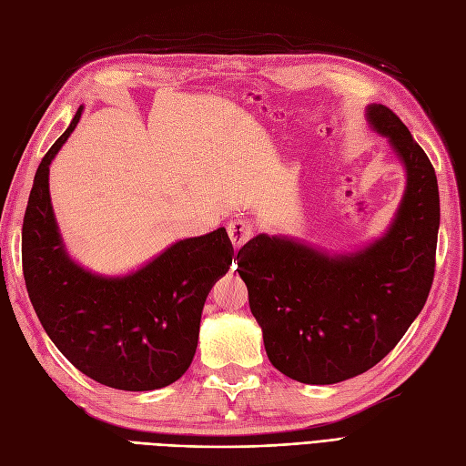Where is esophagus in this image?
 Masks as SVG:
<instances>
[{
    "label": "esophagus",
    "mask_w": 466,
    "mask_h": 466,
    "mask_svg": "<svg viewBox=\"0 0 466 466\" xmlns=\"http://www.w3.org/2000/svg\"><path fill=\"white\" fill-rule=\"evenodd\" d=\"M253 231H255L253 225L245 219H235L228 225V233H229V238H231L235 248H241L248 241V238L253 237Z\"/></svg>",
    "instance_id": "esophagus-1"
}]
</instances>
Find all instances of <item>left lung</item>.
<instances>
[{
	"label": "left lung",
	"instance_id": "left-lung-1",
	"mask_svg": "<svg viewBox=\"0 0 466 466\" xmlns=\"http://www.w3.org/2000/svg\"><path fill=\"white\" fill-rule=\"evenodd\" d=\"M367 121L406 170V190L388 229L350 253L267 233L237 253L270 362L304 384H337L372 369L404 337L431 290L435 170L392 109L370 104Z\"/></svg>",
	"mask_w": 466,
	"mask_h": 466
}]
</instances>
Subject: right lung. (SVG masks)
Returning <instances> with one entry per match:
<instances>
[{"mask_svg": "<svg viewBox=\"0 0 466 466\" xmlns=\"http://www.w3.org/2000/svg\"><path fill=\"white\" fill-rule=\"evenodd\" d=\"M36 168L23 219V274L36 318L62 355L92 380L127 392L176 382L192 364L206 298L229 270L225 228L172 243L127 274L82 267L66 250L48 192V170L82 117Z\"/></svg>", "mask_w": 466, "mask_h": 466, "instance_id": "obj_1", "label": "right lung"}]
</instances>
